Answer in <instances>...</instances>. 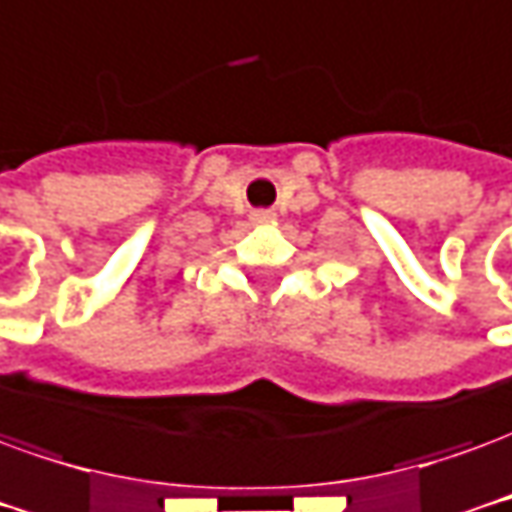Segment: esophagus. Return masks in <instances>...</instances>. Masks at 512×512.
<instances>
[{"instance_id":"esophagus-1","label":"esophagus","mask_w":512,"mask_h":512,"mask_svg":"<svg viewBox=\"0 0 512 512\" xmlns=\"http://www.w3.org/2000/svg\"><path fill=\"white\" fill-rule=\"evenodd\" d=\"M267 217L270 215H267V212H262V215H256V220H267Z\"/></svg>"}]
</instances>
